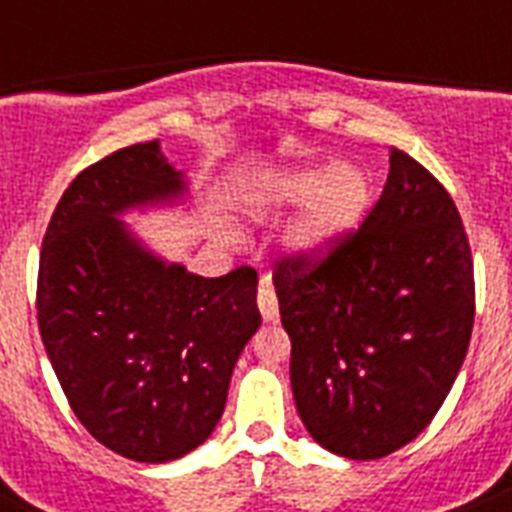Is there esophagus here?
<instances>
[{
	"label": "esophagus",
	"mask_w": 512,
	"mask_h": 512,
	"mask_svg": "<svg viewBox=\"0 0 512 512\" xmlns=\"http://www.w3.org/2000/svg\"><path fill=\"white\" fill-rule=\"evenodd\" d=\"M257 305H260V313L268 324H276L279 321V300H276V292L271 287V276H263L260 279V289H257Z\"/></svg>",
	"instance_id": "obj_1"
}]
</instances>
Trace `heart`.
<instances>
[{
	"label": "heart",
	"instance_id": "heart-1",
	"mask_svg": "<svg viewBox=\"0 0 512 512\" xmlns=\"http://www.w3.org/2000/svg\"><path fill=\"white\" fill-rule=\"evenodd\" d=\"M268 209L305 207L289 225L287 244L295 255L324 257L356 231L372 201V180L353 164H305L260 180Z\"/></svg>",
	"mask_w": 512,
	"mask_h": 512
}]
</instances>
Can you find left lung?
<instances>
[{"instance_id":"1","label":"left lung","mask_w":512,"mask_h":512,"mask_svg":"<svg viewBox=\"0 0 512 512\" xmlns=\"http://www.w3.org/2000/svg\"><path fill=\"white\" fill-rule=\"evenodd\" d=\"M273 287L292 396L316 444L380 460L428 428L468 353L476 289L460 212L420 162L390 148L364 225L324 263L281 260Z\"/></svg>"}]
</instances>
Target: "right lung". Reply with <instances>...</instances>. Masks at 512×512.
<instances>
[{
    "mask_svg": "<svg viewBox=\"0 0 512 512\" xmlns=\"http://www.w3.org/2000/svg\"><path fill=\"white\" fill-rule=\"evenodd\" d=\"M185 196L159 140L122 148L68 185L39 257L36 319L68 404L100 444L151 465L212 436L263 321L252 268L204 279L122 220Z\"/></svg>",
    "mask_w": 512,
    "mask_h": 512,
    "instance_id": "1",
    "label": "right lung"
}]
</instances>
